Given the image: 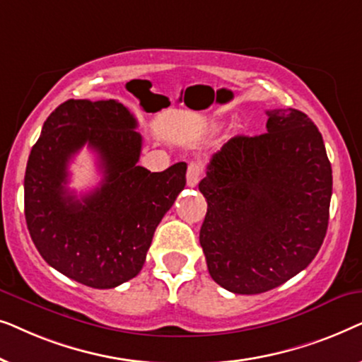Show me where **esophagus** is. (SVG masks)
<instances>
[{
    "label": "esophagus",
    "instance_id": "esophagus-1",
    "mask_svg": "<svg viewBox=\"0 0 362 362\" xmlns=\"http://www.w3.org/2000/svg\"><path fill=\"white\" fill-rule=\"evenodd\" d=\"M201 176H202V166L199 163H191V165L187 166V173H186L187 186L194 187L197 182H199Z\"/></svg>",
    "mask_w": 362,
    "mask_h": 362
}]
</instances>
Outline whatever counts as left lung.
I'll list each match as a JSON object with an SVG mask.
<instances>
[{
  "instance_id": "left-lung-1",
  "label": "left lung",
  "mask_w": 362,
  "mask_h": 362,
  "mask_svg": "<svg viewBox=\"0 0 362 362\" xmlns=\"http://www.w3.org/2000/svg\"><path fill=\"white\" fill-rule=\"evenodd\" d=\"M265 113L267 133L227 141L199 182L207 270L239 295L264 293L300 274L328 229L333 171L323 136L295 108Z\"/></svg>"
}]
</instances>
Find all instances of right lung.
<instances>
[{"instance_id": "1", "label": "right lung", "mask_w": 362, "mask_h": 362, "mask_svg": "<svg viewBox=\"0 0 362 362\" xmlns=\"http://www.w3.org/2000/svg\"><path fill=\"white\" fill-rule=\"evenodd\" d=\"M117 100L64 102L44 122L24 176V216L49 265L92 288H115L140 274L153 234L186 186V163L161 173L138 166L143 138ZM87 144L101 186L77 200L68 161Z\"/></svg>"}]
</instances>
